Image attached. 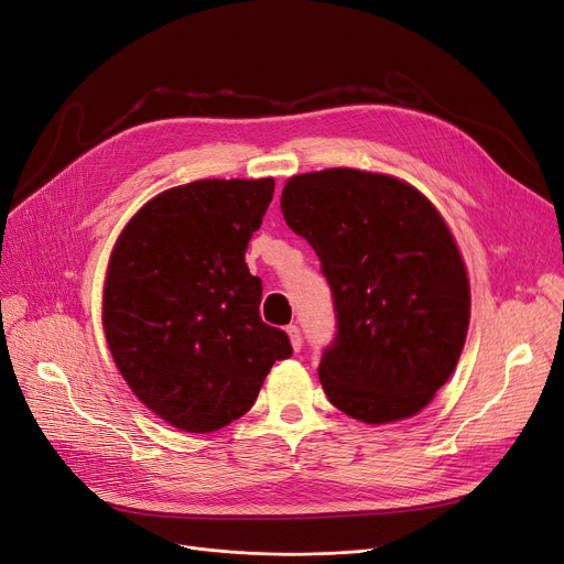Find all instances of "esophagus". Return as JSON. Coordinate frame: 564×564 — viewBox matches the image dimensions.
<instances>
[{
  "mask_svg": "<svg viewBox=\"0 0 564 564\" xmlns=\"http://www.w3.org/2000/svg\"><path fill=\"white\" fill-rule=\"evenodd\" d=\"M285 332H288V336H290L292 348H295V352H300V350H302V343H304V338H302V329H300L297 325H290Z\"/></svg>",
  "mask_w": 564,
  "mask_h": 564,
  "instance_id": "esophagus-1",
  "label": "esophagus"
}]
</instances>
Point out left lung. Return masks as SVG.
Wrapping results in <instances>:
<instances>
[{
	"instance_id": "1",
	"label": "left lung",
	"mask_w": 564,
	"mask_h": 564,
	"mask_svg": "<svg viewBox=\"0 0 564 564\" xmlns=\"http://www.w3.org/2000/svg\"><path fill=\"white\" fill-rule=\"evenodd\" d=\"M281 212L332 290L336 334L317 366L332 405L366 424L417 414L452 376L470 321L443 218L405 182L352 167L292 177Z\"/></svg>"
}]
</instances>
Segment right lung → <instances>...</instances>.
<instances>
[{
	"label": "right lung",
	"instance_id": "right-lung-1",
	"mask_svg": "<svg viewBox=\"0 0 564 564\" xmlns=\"http://www.w3.org/2000/svg\"><path fill=\"white\" fill-rule=\"evenodd\" d=\"M274 180H200L147 203L121 232L104 290V327L135 397L188 433L247 414L274 361L292 355L260 317L262 283L243 253Z\"/></svg>",
	"mask_w": 564,
	"mask_h": 564
}]
</instances>
